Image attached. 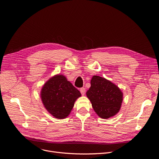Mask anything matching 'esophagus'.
<instances>
[{"instance_id": "34e87169", "label": "esophagus", "mask_w": 159, "mask_h": 159, "mask_svg": "<svg viewBox=\"0 0 159 159\" xmlns=\"http://www.w3.org/2000/svg\"><path fill=\"white\" fill-rule=\"evenodd\" d=\"M80 92H81V93L83 95H84V93H85V89L84 88H81L80 89Z\"/></svg>"}]
</instances>
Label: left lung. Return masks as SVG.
Instances as JSON below:
<instances>
[{"label":"left lung","instance_id":"obj_1","mask_svg":"<svg viewBox=\"0 0 159 159\" xmlns=\"http://www.w3.org/2000/svg\"><path fill=\"white\" fill-rule=\"evenodd\" d=\"M87 96L95 112L104 119L116 115L123 102V93L111 81L99 76H93Z\"/></svg>","mask_w":159,"mask_h":159}]
</instances>
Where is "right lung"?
Segmentation results:
<instances>
[{
	"mask_svg": "<svg viewBox=\"0 0 159 159\" xmlns=\"http://www.w3.org/2000/svg\"><path fill=\"white\" fill-rule=\"evenodd\" d=\"M40 95L49 113L55 118L64 119L69 115L81 94L65 76L56 75L44 84Z\"/></svg>",
	"mask_w": 159,
	"mask_h": 159,
	"instance_id": "right-lung-1",
	"label": "right lung"
}]
</instances>
